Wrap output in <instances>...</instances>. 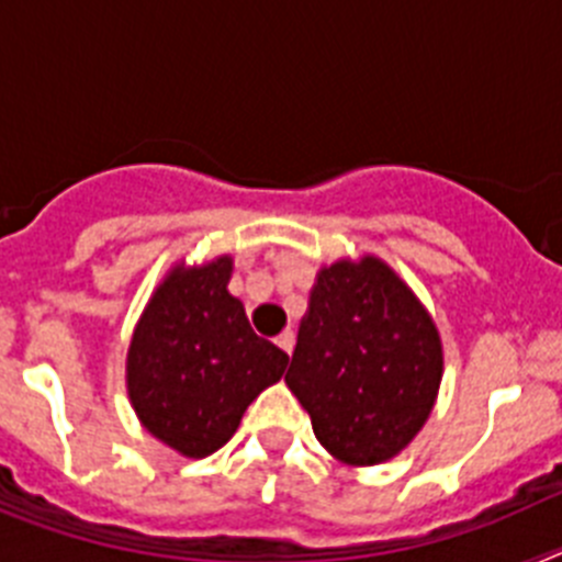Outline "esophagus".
Masks as SVG:
<instances>
[{
	"instance_id": "34e87169",
	"label": "esophagus",
	"mask_w": 562,
	"mask_h": 562,
	"mask_svg": "<svg viewBox=\"0 0 562 562\" xmlns=\"http://www.w3.org/2000/svg\"><path fill=\"white\" fill-rule=\"evenodd\" d=\"M276 342H278V349L286 351V355H290L292 346H295V335H292L290 329H284V331H281V335L276 337Z\"/></svg>"
}]
</instances>
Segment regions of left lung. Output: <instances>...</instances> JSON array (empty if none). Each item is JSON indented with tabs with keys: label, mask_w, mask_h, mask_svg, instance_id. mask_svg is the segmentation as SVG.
Here are the masks:
<instances>
[{
	"label": "left lung",
	"mask_w": 562,
	"mask_h": 562,
	"mask_svg": "<svg viewBox=\"0 0 562 562\" xmlns=\"http://www.w3.org/2000/svg\"><path fill=\"white\" fill-rule=\"evenodd\" d=\"M441 374L436 321L394 267L366 252L317 270L284 380L331 459L400 456L425 428Z\"/></svg>",
	"instance_id": "left-lung-1"
}]
</instances>
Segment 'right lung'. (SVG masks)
I'll use <instances>...</instances> for the list:
<instances>
[{
    "mask_svg": "<svg viewBox=\"0 0 562 562\" xmlns=\"http://www.w3.org/2000/svg\"><path fill=\"white\" fill-rule=\"evenodd\" d=\"M233 258L177 261L148 297L126 351V391L143 428L186 459L216 453L290 357L250 329L231 295Z\"/></svg>",
    "mask_w": 562,
    "mask_h": 562,
    "instance_id": "1",
    "label": "right lung"
}]
</instances>
